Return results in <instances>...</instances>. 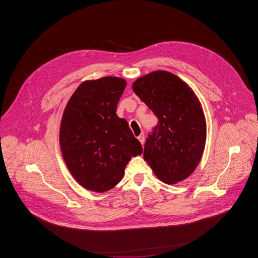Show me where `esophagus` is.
<instances>
[{
    "mask_svg": "<svg viewBox=\"0 0 258 258\" xmlns=\"http://www.w3.org/2000/svg\"><path fill=\"white\" fill-rule=\"evenodd\" d=\"M138 140L140 141V143H141L142 145H144V142H145V136H144V134H141V135L138 137Z\"/></svg>",
    "mask_w": 258,
    "mask_h": 258,
    "instance_id": "esophagus-1",
    "label": "esophagus"
}]
</instances>
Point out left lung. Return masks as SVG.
I'll list each match as a JSON object with an SVG mask.
<instances>
[{
    "label": "left lung",
    "instance_id": "obj_1",
    "mask_svg": "<svg viewBox=\"0 0 258 258\" xmlns=\"http://www.w3.org/2000/svg\"><path fill=\"white\" fill-rule=\"evenodd\" d=\"M132 88L158 118L145 144L144 159L167 185L186 179L198 166L206 143V119L198 97L165 70L139 78Z\"/></svg>",
    "mask_w": 258,
    "mask_h": 258
}]
</instances>
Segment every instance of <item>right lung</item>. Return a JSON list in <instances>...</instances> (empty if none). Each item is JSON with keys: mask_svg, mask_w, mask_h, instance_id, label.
Segmentation results:
<instances>
[{"mask_svg": "<svg viewBox=\"0 0 258 258\" xmlns=\"http://www.w3.org/2000/svg\"><path fill=\"white\" fill-rule=\"evenodd\" d=\"M125 80L104 77L83 82L68 100L59 143L64 162L80 185L104 193L122 179L132 157L143 152L125 119L116 115Z\"/></svg>", "mask_w": 258, "mask_h": 258, "instance_id": "right-lung-1", "label": "right lung"}]
</instances>
